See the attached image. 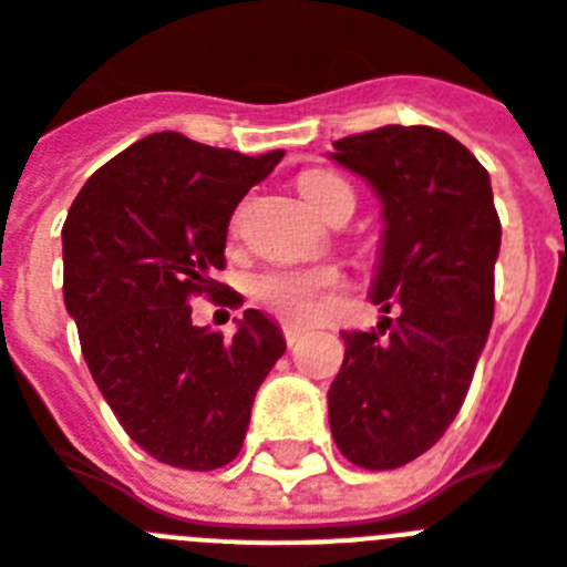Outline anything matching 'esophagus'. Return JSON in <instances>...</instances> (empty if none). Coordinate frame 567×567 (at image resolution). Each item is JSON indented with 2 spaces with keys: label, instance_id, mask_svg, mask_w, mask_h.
<instances>
[{
  "label": "esophagus",
  "instance_id": "esophagus-1",
  "mask_svg": "<svg viewBox=\"0 0 567 567\" xmlns=\"http://www.w3.org/2000/svg\"><path fill=\"white\" fill-rule=\"evenodd\" d=\"M282 331H285V342H288V346H293V342H299V340H302V331H299V328H293V326H285Z\"/></svg>",
  "mask_w": 567,
  "mask_h": 567
}]
</instances>
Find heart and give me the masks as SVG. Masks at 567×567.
Wrapping results in <instances>:
<instances>
[{
    "label": "heart",
    "instance_id": "b5f03b06",
    "mask_svg": "<svg viewBox=\"0 0 567 567\" xmlns=\"http://www.w3.org/2000/svg\"><path fill=\"white\" fill-rule=\"evenodd\" d=\"M299 195L308 210L322 221H334L354 213V189L346 178L328 169H308L299 175ZM337 276L328 270H274L256 279L254 293L259 302L279 313L293 326H306L320 313V299L328 288H334Z\"/></svg>",
    "mask_w": 567,
    "mask_h": 567
}]
</instances>
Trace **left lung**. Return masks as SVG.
<instances>
[{"instance_id": "left-lung-1", "label": "left lung", "mask_w": 567, "mask_h": 567, "mask_svg": "<svg viewBox=\"0 0 567 567\" xmlns=\"http://www.w3.org/2000/svg\"><path fill=\"white\" fill-rule=\"evenodd\" d=\"M380 198L372 302L398 306L372 331H342L346 360L328 389L340 453L365 470L423 455L458 415L493 326L502 225L489 175L432 126H383L334 141L328 155Z\"/></svg>"}]
</instances>
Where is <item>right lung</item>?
I'll use <instances>...</instances> for the list:
<instances>
[{
  "instance_id": "add662e5",
  "label": "right lung",
  "mask_w": 567,
  "mask_h": 567,
  "mask_svg": "<svg viewBox=\"0 0 567 567\" xmlns=\"http://www.w3.org/2000/svg\"><path fill=\"white\" fill-rule=\"evenodd\" d=\"M282 155L155 132L100 166L65 218L63 297L85 365L132 441L169 467L230 464L256 389L285 354L268 313L247 308L227 340L189 308L218 288L233 210Z\"/></svg>"
}]
</instances>
